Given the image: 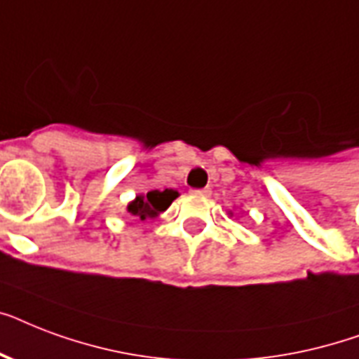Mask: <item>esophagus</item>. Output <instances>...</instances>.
I'll return each mask as SVG.
<instances>
[{
	"mask_svg": "<svg viewBox=\"0 0 359 359\" xmlns=\"http://www.w3.org/2000/svg\"><path fill=\"white\" fill-rule=\"evenodd\" d=\"M191 194H194V196L208 197V196H210V194H212V190H210V188H199V190H191Z\"/></svg>",
	"mask_w": 359,
	"mask_h": 359,
	"instance_id": "34e87169",
	"label": "esophagus"
}]
</instances>
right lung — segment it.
Segmentation results:
<instances>
[{
	"instance_id": "1",
	"label": "right lung",
	"mask_w": 359,
	"mask_h": 359,
	"mask_svg": "<svg viewBox=\"0 0 359 359\" xmlns=\"http://www.w3.org/2000/svg\"><path fill=\"white\" fill-rule=\"evenodd\" d=\"M179 197V191L175 190H152L147 191V194H141V196H135V199L132 203H128V210L132 216L140 218L141 222L145 219H154L158 218L163 210H168V207L171 203Z\"/></svg>"
}]
</instances>
